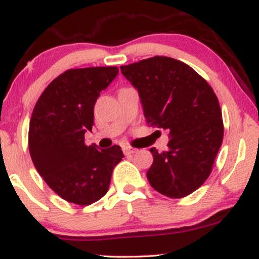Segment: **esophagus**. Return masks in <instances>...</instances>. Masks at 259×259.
<instances>
[{"instance_id": "34e87169", "label": "esophagus", "mask_w": 259, "mask_h": 259, "mask_svg": "<svg viewBox=\"0 0 259 259\" xmlns=\"http://www.w3.org/2000/svg\"><path fill=\"white\" fill-rule=\"evenodd\" d=\"M122 150H123V153H125V154H134V153H137V152H138L137 148H133V147H130V146L123 147Z\"/></svg>"}]
</instances>
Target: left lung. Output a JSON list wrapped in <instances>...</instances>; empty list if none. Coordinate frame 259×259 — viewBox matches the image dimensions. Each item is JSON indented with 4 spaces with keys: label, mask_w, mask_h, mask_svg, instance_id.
Returning <instances> with one entry per match:
<instances>
[{
    "label": "left lung",
    "mask_w": 259,
    "mask_h": 259,
    "mask_svg": "<svg viewBox=\"0 0 259 259\" xmlns=\"http://www.w3.org/2000/svg\"><path fill=\"white\" fill-rule=\"evenodd\" d=\"M139 93L148 125L167 130V150L151 148V186L169 198H183L203 185L223 143L222 111L210 84L186 63L154 56L121 66Z\"/></svg>",
    "instance_id": "left-lung-1"
}]
</instances>
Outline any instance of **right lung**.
I'll return each instance as SVG.
<instances>
[{
	"label": "right lung",
	"mask_w": 259,
	"mask_h": 259,
	"mask_svg": "<svg viewBox=\"0 0 259 259\" xmlns=\"http://www.w3.org/2000/svg\"><path fill=\"white\" fill-rule=\"evenodd\" d=\"M118 74L116 67L68 69L48 84L34 107L28 136L31 160L47 185L69 203L101 199L123 158L118 145H84L97 99Z\"/></svg>",
	"instance_id": "right-lung-1"
}]
</instances>
